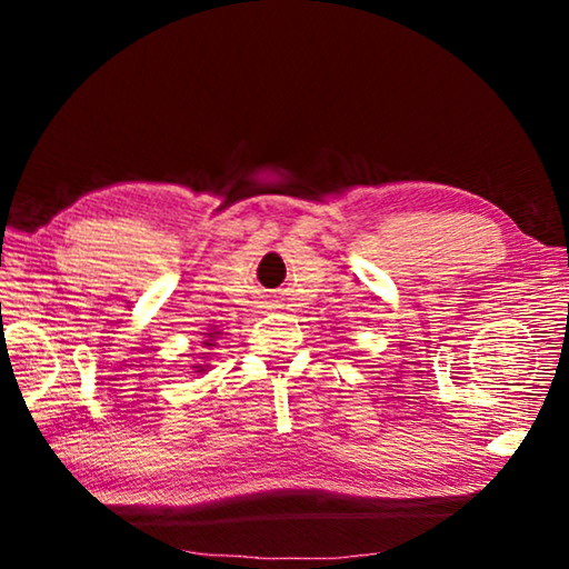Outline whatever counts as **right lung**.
Returning a JSON list of instances; mask_svg holds the SVG:
<instances>
[{
    "label": "right lung",
    "instance_id": "right-lung-1",
    "mask_svg": "<svg viewBox=\"0 0 569 569\" xmlns=\"http://www.w3.org/2000/svg\"><path fill=\"white\" fill-rule=\"evenodd\" d=\"M220 331H213V333H208V341H203L206 343V349H210V346H216L213 341H216V336H218ZM192 369H198V371H206L208 366L206 363H198V366H192Z\"/></svg>",
    "mask_w": 569,
    "mask_h": 569
}]
</instances>
